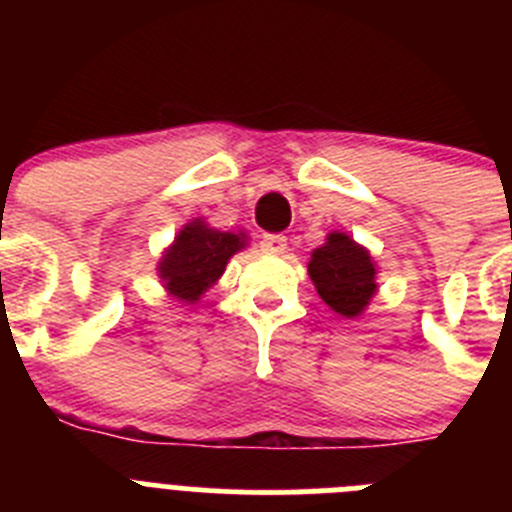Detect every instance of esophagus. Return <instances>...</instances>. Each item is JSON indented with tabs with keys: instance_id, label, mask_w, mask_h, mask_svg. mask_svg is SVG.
<instances>
[{
	"instance_id": "esophagus-1",
	"label": "esophagus",
	"mask_w": 512,
	"mask_h": 512,
	"mask_svg": "<svg viewBox=\"0 0 512 512\" xmlns=\"http://www.w3.org/2000/svg\"><path fill=\"white\" fill-rule=\"evenodd\" d=\"M261 248L269 253H284L287 251V235L282 233H269L261 238Z\"/></svg>"
}]
</instances>
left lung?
<instances>
[{
    "label": "left lung",
    "mask_w": 512,
    "mask_h": 512,
    "mask_svg": "<svg viewBox=\"0 0 512 512\" xmlns=\"http://www.w3.org/2000/svg\"><path fill=\"white\" fill-rule=\"evenodd\" d=\"M307 271L325 305L346 318H356L369 305L377 289L374 284L377 271L369 251L343 233H330L328 243L315 248Z\"/></svg>",
    "instance_id": "obj_1"
}]
</instances>
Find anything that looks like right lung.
I'll return each instance as SVG.
<instances>
[{
  "label": "right lung",
  "instance_id": "add662e5",
  "mask_svg": "<svg viewBox=\"0 0 512 512\" xmlns=\"http://www.w3.org/2000/svg\"><path fill=\"white\" fill-rule=\"evenodd\" d=\"M241 248V235L220 233L207 228L202 220H194L176 235L174 246L166 251L158 271L171 295L184 302H197L202 292L220 279L230 256Z\"/></svg>",
  "mask_w": 512,
  "mask_h": 512
}]
</instances>
